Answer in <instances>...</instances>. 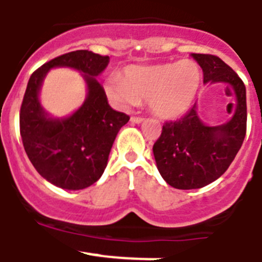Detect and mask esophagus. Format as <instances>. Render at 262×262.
<instances>
[{"label": "esophagus", "instance_id": "34e87169", "mask_svg": "<svg viewBox=\"0 0 262 262\" xmlns=\"http://www.w3.org/2000/svg\"><path fill=\"white\" fill-rule=\"evenodd\" d=\"M143 117H140V116H132L130 117V121L134 122V124H140V122L143 121Z\"/></svg>", "mask_w": 262, "mask_h": 262}]
</instances>
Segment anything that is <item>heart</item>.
<instances>
[{"instance_id":"heart-1","label":"heart","mask_w":262,"mask_h":262,"mask_svg":"<svg viewBox=\"0 0 262 262\" xmlns=\"http://www.w3.org/2000/svg\"><path fill=\"white\" fill-rule=\"evenodd\" d=\"M201 72L192 60L130 67L122 77L111 75L104 83L108 99L120 108L148 100L152 114L162 119H178L193 104Z\"/></svg>"}]
</instances>
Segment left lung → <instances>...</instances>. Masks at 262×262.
Masks as SVG:
<instances>
[{
    "label": "left lung",
    "instance_id": "8db88e82",
    "mask_svg": "<svg viewBox=\"0 0 262 262\" xmlns=\"http://www.w3.org/2000/svg\"><path fill=\"white\" fill-rule=\"evenodd\" d=\"M204 72V83H225L234 90V116L223 125L207 126L195 104L185 116L167 121L152 146L157 167L167 184L176 189H197L227 171L247 132L246 86L227 63L213 55L192 53Z\"/></svg>",
    "mask_w": 262,
    "mask_h": 262
}]
</instances>
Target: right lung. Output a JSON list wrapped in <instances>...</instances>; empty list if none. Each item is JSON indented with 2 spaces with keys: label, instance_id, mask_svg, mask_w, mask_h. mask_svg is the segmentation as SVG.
<instances>
[{
  "label": "right lung",
  "instance_id": "1",
  "mask_svg": "<svg viewBox=\"0 0 262 262\" xmlns=\"http://www.w3.org/2000/svg\"><path fill=\"white\" fill-rule=\"evenodd\" d=\"M108 62V56L82 49L48 61L30 77L20 105V137L32 166L56 187L78 190L96 183L107 167L117 133L129 121L128 115L110 107L95 78ZM61 66L82 73L88 96L69 118L52 119L39 104L38 91L46 73Z\"/></svg>",
  "mask_w": 262,
  "mask_h": 262
}]
</instances>
